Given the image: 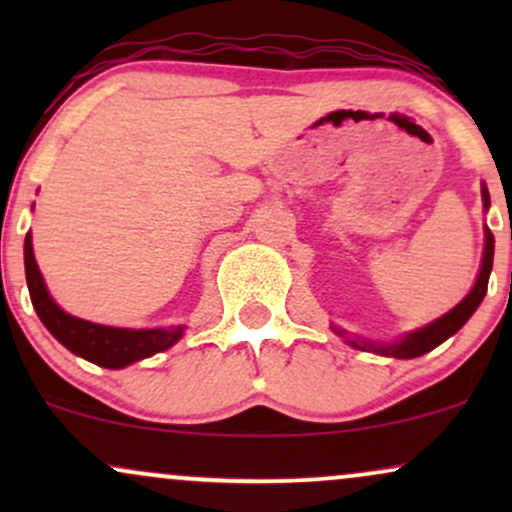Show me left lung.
<instances>
[{
    "instance_id": "obj_1",
    "label": "left lung",
    "mask_w": 512,
    "mask_h": 512,
    "mask_svg": "<svg viewBox=\"0 0 512 512\" xmlns=\"http://www.w3.org/2000/svg\"><path fill=\"white\" fill-rule=\"evenodd\" d=\"M489 192H486L484 187V207L489 209ZM491 267H493V233L486 228V250H484V262H481V272H479V279L477 284H474L472 293H469L467 298L460 305H455V308L450 310L448 315H443L440 320L431 322V325H426L424 330L409 334L407 339H402L399 344H370V342H363L358 344L351 339V346H356V349H373L378 351V354H385V356H395V358H416V356H424L428 351L436 349L438 344H443L445 339L452 337L464 322L472 317L474 310L479 308V303L484 301L486 296V289H489V276H491ZM344 334V332H339Z\"/></svg>"
}]
</instances>
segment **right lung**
<instances>
[{"mask_svg":"<svg viewBox=\"0 0 512 512\" xmlns=\"http://www.w3.org/2000/svg\"><path fill=\"white\" fill-rule=\"evenodd\" d=\"M23 262H26L28 293H31L33 308L43 320V325L72 354L86 358L96 366L125 368L129 363L142 361V358L154 356L158 351H166L168 346H173L182 337L180 325L168 327V330H120V327L93 325V322L64 313L52 303L50 293L45 289V281L33 257L31 233H28L26 245H23Z\"/></svg>","mask_w":512,"mask_h":512,"instance_id":"1","label":"right lung"}]
</instances>
